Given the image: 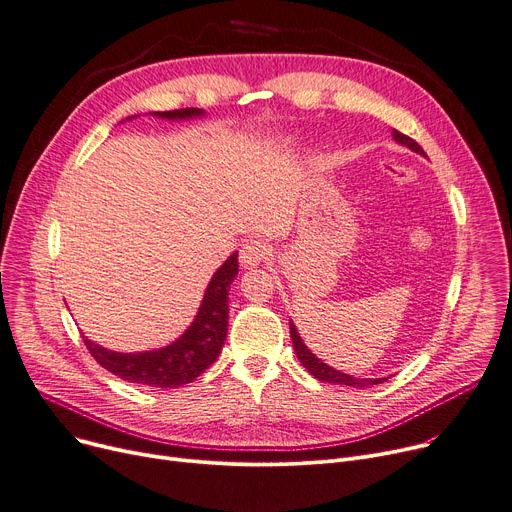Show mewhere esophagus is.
Returning a JSON list of instances; mask_svg holds the SVG:
<instances>
[{
	"mask_svg": "<svg viewBox=\"0 0 512 512\" xmlns=\"http://www.w3.org/2000/svg\"><path fill=\"white\" fill-rule=\"evenodd\" d=\"M271 253L269 245L261 243V241H247L243 247H241V255H238V259H241V265L245 269H253L257 267L261 261L267 259V255Z\"/></svg>",
	"mask_w": 512,
	"mask_h": 512,
	"instance_id": "obj_1",
	"label": "esophagus"
}]
</instances>
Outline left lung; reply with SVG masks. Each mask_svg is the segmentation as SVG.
Masks as SVG:
<instances>
[{"instance_id": "8db88e82", "label": "left lung", "mask_w": 512, "mask_h": 512, "mask_svg": "<svg viewBox=\"0 0 512 512\" xmlns=\"http://www.w3.org/2000/svg\"><path fill=\"white\" fill-rule=\"evenodd\" d=\"M391 135H393V140H395L399 146H405V148H410L412 152H416V154H420V156H426L424 150H422L412 138H407V135L399 133L397 129H393ZM290 337H292L294 352H296L298 360L302 362V366H304L306 370H309V372L313 374V377H315L317 381L333 383V385H346V387H370V385H379V383L385 381V379H358V377H352V374L339 372V370H335L333 366L325 364L321 358H317L309 348H306V344L302 342V337H300V333H298V329H296V325H294L292 321H290Z\"/></svg>"}]
</instances>
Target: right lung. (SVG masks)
<instances>
[{
	"label": "right lung",
	"instance_id": "1",
	"mask_svg": "<svg viewBox=\"0 0 512 512\" xmlns=\"http://www.w3.org/2000/svg\"><path fill=\"white\" fill-rule=\"evenodd\" d=\"M164 121H189L206 117L201 109H181V111H154L150 113ZM140 115L127 117L131 121ZM123 123V121H121ZM238 274V253L234 251L212 276L206 294L201 298L195 319L183 331L179 339L158 350L146 352H115L94 344L84 335V344L94 356V360L117 374L119 379L148 385V387H181L193 383L199 374L210 368L222 352L226 331H228V290Z\"/></svg>",
	"mask_w": 512,
	"mask_h": 512
}]
</instances>
